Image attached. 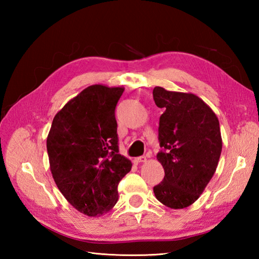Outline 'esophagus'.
I'll use <instances>...</instances> for the list:
<instances>
[{
	"instance_id": "esophagus-1",
	"label": "esophagus",
	"mask_w": 259,
	"mask_h": 259,
	"mask_svg": "<svg viewBox=\"0 0 259 259\" xmlns=\"http://www.w3.org/2000/svg\"><path fill=\"white\" fill-rule=\"evenodd\" d=\"M135 163H137V164H138V163H140V162H145V161H147V158L146 157H144V156H142V157H137V158H135Z\"/></svg>"
}]
</instances>
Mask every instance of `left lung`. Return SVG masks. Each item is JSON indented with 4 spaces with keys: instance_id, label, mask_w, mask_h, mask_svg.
Here are the masks:
<instances>
[{
    "instance_id": "1",
    "label": "left lung",
    "mask_w": 259,
    "mask_h": 259,
    "mask_svg": "<svg viewBox=\"0 0 259 259\" xmlns=\"http://www.w3.org/2000/svg\"><path fill=\"white\" fill-rule=\"evenodd\" d=\"M153 100L163 110L159 119L157 159L164 169L153 187L157 199L172 209H183L200 197L221 158L223 140L217 115L192 93L156 87Z\"/></svg>"
}]
</instances>
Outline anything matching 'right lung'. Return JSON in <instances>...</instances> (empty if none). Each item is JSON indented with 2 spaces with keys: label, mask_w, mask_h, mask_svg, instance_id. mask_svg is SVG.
<instances>
[{
  "label": "right lung",
  "mask_w": 259,
  "mask_h": 259,
  "mask_svg": "<svg viewBox=\"0 0 259 259\" xmlns=\"http://www.w3.org/2000/svg\"><path fill=\"white\" fill-rule=\"evenodd\" d=\"M124 88H85L56 114L47 139L52 177L70 205L89 217L118 201L133 163L119 153L115 106Z\"/></svg>",
  "instance_id": "add662e5"
}]
</instances>
